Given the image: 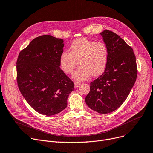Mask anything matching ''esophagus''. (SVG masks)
I'll list each match as a JSON object with an SVG mask.
<instances>
[{
  "instance_id": "1",
  "label": "esophagus",
  "mask_w": 153,
  "mask_h": 153,
  "mask_svg": "<svg viewBox=\"0 0 153 153\" xmlns=\"http://www.w3.org/2000/svg\"><path fill=\"white\" fill-rule=\"evenodd\" d=\"M80 85H81V83H79V82H74V87L75 88H77Z\"/></svg>"
}]
</instances>
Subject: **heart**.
Segmentation results:
<instances>
[{"label":"heart","mask_w":153,"mask_h":153,"mask_svg":"<svg viewBox=\"0 0 153 153\" xmlns=\"http://www.w3.org/2000/svg\"><path fill=\"white\" fill-rule=\"evenodd\" d=\"M70 49L71 52L64 51L61 53L59 65L64 72L70 74L80 62L81 65L72 75V78L76 81H85L92 74L97 76L105 71L108 60L109 51L107 45L104 42H96L82 38L72 42Z\"/></svg>","instance_id":"b5f03b06"}]
</instances>
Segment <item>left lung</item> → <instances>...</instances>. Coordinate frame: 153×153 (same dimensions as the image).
I'll return each mask as SVG.
<instances>
[{"label":"left lung","instance_id":"obj_1","mask_svg":"<svg viewBox=\"0 0 153 153\" xmlns=\"http://www.w3.org/2000/svg\"><path fill=\"white\" fill-rule=\"evenodd\" d=\"M109 51L103 73L91 82L85 103L101 114H108L121 106L129 95L137 77V65L132 48L114 32L100 33Z\"/></svg>","mask_w":153,"mask_h":153}]
</instances>
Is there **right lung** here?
Segmentation results:
<instances>
[{
  "mask_svg": "<svg viewBox=\"0 0 153 153\" xmlns=\"http://www.w3.org/2000/svg\"><path fill=\"white\" fill-rule=\"evenodd\" d=\"M63 39L51 35L33 39L18 56L17 81L27 103L38 113L57 114L68 105L74 83L60 68Z\"/></svg>",
  "mask_w": 153,
  "mask_h": 153,
  "instance_id": "add662e5",
  "label": "right lung"
}]
</instances>
